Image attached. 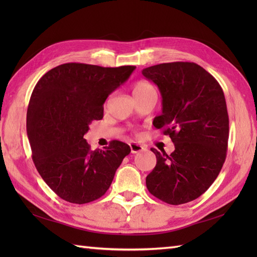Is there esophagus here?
I'll list each match as a JSON object with an SVG mask.
<instances>
[{
    "mask_svg": "<svg viewBox=\"0 0 257 257\" xmlns=\"http://www.w3.org/2000/svg\"><path fill=\"white\" fill-rule=\"evenodd\" d=\"M129 146H130V150H132V154H137V152L145 150L144 147L137 143H130Z\"/></svg>",
    "mask_w": 257,
    "mask_h": 257,
    "instance_id": "1",
    "label": "esophagus"
}]
</instances>
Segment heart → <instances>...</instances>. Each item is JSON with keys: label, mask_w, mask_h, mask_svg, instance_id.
<instances>
[{"label": "heart", "mask_w": 257, "mask_h": 257, "mask_svg": "<svg viewBox=\"0 0 257 257\" xmlns=\"http://www.w3.org/2000/svg\"><path fill=\"white\" fill-rule=\"evenodd\" d=\"M151 89H155V88H154V86L148 83V81L139 80V81H137V83H135V85L133 87V94L137 95V94H141V92L148 91Z\"/></svg>", "instance_id": "1"}]
</instances>
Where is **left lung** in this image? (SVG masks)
<instances>
[{
    "label": "left lung",
    "mask_w": 257,
    "mask_h": 257,
    "mask_svg": "<svg viewBox=\"0 0 257 257\" xmlns=\"http://www.w3.org/2000/svg\"><path fill=\"white\" fill-rule=\"evenodd\" d=\"M162 97V113L154 125L174 144L167 155L151 148L157 165L147 189L172 205L198 199L219 176L226 158L228 114L224 92L213 76L195 63L174 62L143 70Z\"/></svg>",
    "instance_id": "left-lung-1"
}]
</instances>
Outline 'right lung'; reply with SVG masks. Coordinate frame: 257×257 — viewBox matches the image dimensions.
I'll return each instance as SVG.
<instances>
[{"instance_id":"add662e5","label":"right lung","mask_w":257,"mask_h":257,"mask_svg":"<svg viewBox=\"0 0 257 257\" xmlns=\"http://www.w3.org/2000/svg\"><path fill=\"white\" fill-rule=\"evenodd\" d=\"M135 69L67 63L37 81L27 108V137L38 173L63 200L85 204L99 199L130 154L118 140L91 150L84 136L92 120L102 119L107 97Z\"/></svg>"}]
</instances>
